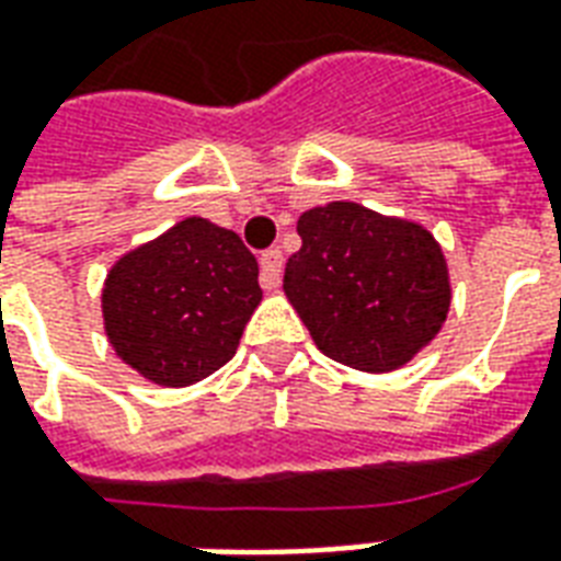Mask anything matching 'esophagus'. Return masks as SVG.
<instances>
[{
    "instance_id": "esophagus-1",
    "label": "esophagus",
    "mask_w": 561,
    "mask_h": 561,
    "mask_svg": "<svg viewBox=\"0 0 561 561\" xmlns=\"http://www.w3.org/2000/svg\"><path fill=\"white\" fill-rule=\"evenodd\" d=\"M282 259L279 249H267L264 255H261V288L264 291H276L279 288V279H282Z\"/></svg>"
}]
</instances>
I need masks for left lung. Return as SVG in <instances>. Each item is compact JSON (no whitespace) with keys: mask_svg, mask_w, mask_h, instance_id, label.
Segmentation results:
<instances>
[{"mask_svg":"<svg viewBox=\"0 0 561 561\" xmlns=\"http://www.w3.org/2000/svg\"><path fill=\"white\" fill-rule=\"evenodd\" d=\"M302 247L282 291L323 356L386 375L425 351L449 318L451 276L422 222L356 202H330L297 219Z\"/></svg>","mask_w":561,"mask_h":561,"instance_id":"obj_1","label":"left lung"}]
</instances>
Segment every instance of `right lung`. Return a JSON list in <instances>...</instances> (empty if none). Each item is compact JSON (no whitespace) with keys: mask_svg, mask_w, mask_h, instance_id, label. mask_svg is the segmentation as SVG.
Returning a JSON list of instances; mask_svg holds the SVG:
<instances>
[{"mask_svg":"<svg viewBox=\"0 0 561 561\" xmlns=\"http://www.w3.org/2000/svg\"><path fill=\"white\" fill-rule=\"evenodd\" d=\"M259 302V261L243 240L210 219L186 217L106 270L103 333L148 383L184 389L234 356Z\"/></svg>","mask_w":561,"mask_h":561,"instance_id":"1","label":"right lung"}]
</instances>
